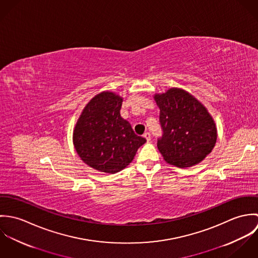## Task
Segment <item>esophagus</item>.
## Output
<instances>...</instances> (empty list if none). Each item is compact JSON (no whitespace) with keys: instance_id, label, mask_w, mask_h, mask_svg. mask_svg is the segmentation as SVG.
<instances>
[{"instance_id":"esophagus-1","label":"esophagus","mask_w":258,"mask_h":258,"mask_svg":"<svg viewBox=\"0 0 258 258\" xmlns=\"http://www.w3.org/2000/svg\"><path fill=\"white\" fill-rule=\"evenodd\" d=\"M143 136H144V138L147 140L148 142L151 140V134H150L149 132H146V133H145Z\"/></svg>"}]
</instances>
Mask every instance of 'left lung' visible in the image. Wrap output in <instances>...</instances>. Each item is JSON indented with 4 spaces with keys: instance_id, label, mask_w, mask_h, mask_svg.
<instances>
[{
    "instance_id": "left-lung-1",
    "label": "left lung",
    "mask_w": 258,
    "mask_h": 258,
    "mask_svg": "<svg viewBox=\"0 0 258 258\" xmlns=\"http://www.w3.org/2000/svg\"><path fill=\"white\" fill-rule=\"evenodd\" d=\"M164 130L158 149L164 160L178 168L201 163L218 139L216 122L208 108L194 95L179 87L155 93Z\"/></svg>"
}]
</instances>
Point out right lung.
Instances as JSON below:
<instances>
[{
  "label": "right lung",
  "mask_w": 258,
  "mask_h": 258,
  "mask_svg": "<svg viewBox=\"0 0 258 258\" xmlns=\"http://www.w3.org/2000/svg\"><path fill=\"white\" fill-rule=\"evenodd\" d=\"M123 97L105 90L84 106L74 128L73 142L79 158L88 167L115 174L133 161L146 139L134 133L120 115Z\"/></svg>",
  "instance_id": "1"
}]
</instances>
